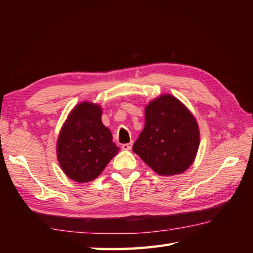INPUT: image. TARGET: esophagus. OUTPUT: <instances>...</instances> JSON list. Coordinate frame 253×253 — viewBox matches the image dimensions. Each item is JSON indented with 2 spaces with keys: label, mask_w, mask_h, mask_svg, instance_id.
<instances>
[{
  "label": "esophagus",
  "mask_w": 253,
  "mask_h": 253,
  "mask_svg": "<svg viewBox=\"0 0 253 253\" xmlns=\"http://www.w3.org/2000/svg\"><path fill=\"white\" fill-rule=\"evenodd\" d=\"M131 148H132V142L125 143V144H123V146H122V149L126 150V151H128V150H131Z\"/></svg>",
  "instance_id": "1"
}]
</instances>
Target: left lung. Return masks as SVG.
<instances>
[{"instance_id":"8db88e82","label":"left lung","mask_w":253,"mask_h":253,"mask_svg":"<svg viewBox=\"0 0 253 253\" xmlns=\"http://www.w3.org/2000/svg\"><path fill=\"white\" fill-rule=\"evenodd\" d=\"M200 144V130L189 109L171 94H161L144 109V128L132 151L161 176L182 174Z\"/></svg>"}]
</instances>
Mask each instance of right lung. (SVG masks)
I'll use <instances>...</instances> for the list:
<instances>
[{
  "label": "right lung",
  "instance_id": "1",
  "mask_svg": "<svg viewBox=\"0 0 253 253\" xmlns=\"http://www.w3.org/2000/svg\"><path fill=\"white\" fill-rule=\"evenodd\" d=\"M101 116L100 104L80 102L69 113L58 133V164L68 178L80 184L94 180L120 151Z\"/></svg>",
  "mask_w": 253,
  "mask_h": 253
}]
</instances>
